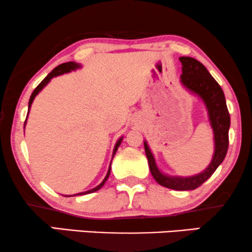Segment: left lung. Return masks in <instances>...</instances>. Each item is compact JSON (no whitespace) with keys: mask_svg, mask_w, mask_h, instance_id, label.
Masks as SVG:
<instances>
[{"mask_svg":"<svg viewBox=\"0 0 252 252\" xmlns=\"http://www.w3.org/2000/svg\"><path fill=\"white\" fill-rule=\"evenodd\" d=\"M179 60L183 63L181 84L201 98L208 111L209 122L214 132L215 149L213 159L208 167L201 173L192 177H171L159 170L146 142H144V149L150 171L159 185L176 190H190L197 189L209 179L219 165L223 161L229 145L228 133L230 128V115L225 103L223 91L205 66L190 57H180Z\"/></svg>","mask_w":252,"mask_h":252,"instance_id":"obj_1","label":"left lung"}]
</instances>
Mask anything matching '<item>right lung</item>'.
<instances>
[{
	"label": "right lung",
	"instance_id": "1",
	"mask_svg": "<svg viewBox=\"0 0 252 252\" xmlns=\"http://www.w3.org/2000/svg\"><path fill=\"white\" fill-rule=\"evenodd\" d=\"M80 67H81V66L79 65V63H74V62L63 63H62V65L57 66V67H56L55 69H53L52 72H51V73H49V74H47L46 78L44 79V80L41 81L40 84L37 86L36 89H34V91L32 92V94H31V96H30V100H29V111H30V107H31V104H32V102H33V98L36 97V95H37L38 93H39V92L41 91V89H43L44 87H45V86H46L47 84H49L51 79L55 78V76L62 75V74H63V73H68V72H71V71H74V69H76V68H80ZM27 119H28V117H27ZM25 123H27V121H25ZM25 123H24V126H25ZM122 139H123V137H121V138L119 139V141L116 142L115 148H114V151H113V158H114V156H115L116 151H117V149H119V146L121 145V143H122ZM110 165H111V163H110ZM109 174H110V166H109V170H108V172H107V176L104 177V179H103L102 183H101L100 185H97V186L95 187V189H92L86 190V192H82V193H79V194H74V195H84V194H89V193L96 192V190H98V189H101V187L103 186L104 183H106L107 179H108V177H109ZM65 196H66V195H65ZM67 196H68V195H67ZM69 196H73V195H69Z\"/></svg>",
	"mask_w": 252,
	"mask_h": 252
}]
</instances>
